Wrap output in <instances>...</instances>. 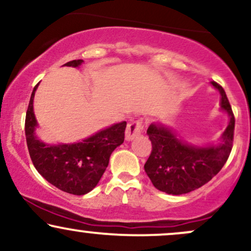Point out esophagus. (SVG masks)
Instances as JSON below:
<instances>
[{
  "mask_svg": "<svg viewBox=\"0 0 251 251\" xmlns=\"http://www.w3.org/2000/svg\"><path fill=\"white\" fill-rule=\"evenodd\" d=\"M144 128V122L142 119L133 120L127 125V128H126V139L131 140L133 138L138 137L140 133H142Z\"/></svg>",
  "mask_w": 251,
  "mask_h": 251,
  "instance_id": "34e87169",
  "label": "esophagus"
}]
</instances>
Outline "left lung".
Segmentation results:
<instances>
[{"label":"left lung","mask_w":251,"mask_h":251,"mask_svg":"<svg viewBox=\"0 0 251 251\" xmlns=\"http://www.w3.org/2000/svg\"><path fill=\"white\" fill-rule=\"evenodd\" d=\"M221 93V107L230 116L218 146L197 148L176 138L170 128L151 124L148 134L152 151L144 169L154 188L169 195H183L200 189L215 177L229 158L234 143L235 117L223 87L212 81Z\"/></svg>","instance_id":"1"}]
</instances>
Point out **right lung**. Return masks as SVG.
Listing matches in <instances>:
<instances>
[{"label":"right lung","instance_id":"add662e5","mask_svg":"<svg viewBox=\"0 0 251 251\" xmlns=\"http://www.w3.org/2000/svg\"><path fill=\"white\" fill-rule=\"evenodd\" d=\"M82 60H73L65 66L77 67ZM39 85V83H37ZM37 85L31 93L25 113V132L30 159L40 175L57 189L81 196L99 183L109 162V155L125 139L126 122L116 124L76 144L47 145L36 138V119L33 100Z\"/></svg>","mask_w":251,"mask_h":251}]
</instances>
